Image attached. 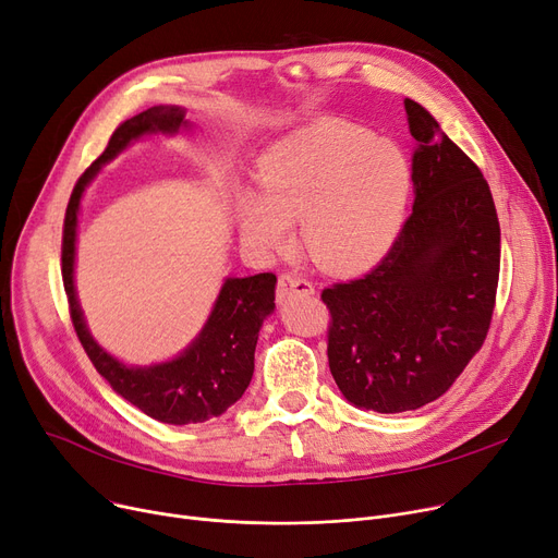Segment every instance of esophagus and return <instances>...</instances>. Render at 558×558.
Wrapping results in <instances>:
<instances>
[{"mask_svg": "<svg viewBox=\"0 0 558 558\" xmlns=\"http://www.w3.org/2000/svg\"><path fill=\"white\" fill-rule=\"evenodd\" d=\"M296 294H314V284L307 278L296 276V274H291V271L282 274L278 278V299L287 301V299L296 296Z\"/></svg>", "mask_w": 558, "mask_h": 558, "instance_id": "obj_1", "label": "esophagus"}]
</instances>
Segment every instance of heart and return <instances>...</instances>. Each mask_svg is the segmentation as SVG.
I'll return each mask as SVG.
<instances>
[{"mask_svg":"<svg viewBox=\"0 0 558 558\" xmlns=\"http://www.w3.org/2000/svg\"><path fill=\"white\" fill-rule=\"evenodd\" d=\"M257 192H244L238 221L259 251L289 242L299 219L301 242L318 267L360 271L393 244L402 226L412 167L404 151L373 131L320 120L269 146L259 158Z\"/></svg>","mask_w":558,"mask_h":558,"instance_id":"obj_1","label":"heart"}]
</instances>
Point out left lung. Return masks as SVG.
Segmentation results:
<instances>
[{"label": "left lung", "mask_w": 558, "mask_h": 558, "mask_svg": "<svg viewBox=\"0 0 558 558\" xmlns=\"http://www.w3.org/2000/svg\"><path fill=\"white\" fill-rule=\"evenodd\" d=\"M418 149L414 210L362 278L335 282L328 362L337 387L379 414L441 398L488 335L500 278V221L480 167L416 101L404 99Z\"/></svg>", "instance_id": "obj_1"}]
</instances>
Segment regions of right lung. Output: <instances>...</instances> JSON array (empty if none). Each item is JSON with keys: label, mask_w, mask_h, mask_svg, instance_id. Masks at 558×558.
Wrapping results in <instances>:
<instances>
[{"label": "right lung", "mask_w": 558, "mask_h": 558, "mask_svg": "<svg viewBox=\"0 0 558 558\" xmlns=\"http://www.w3.org/2000/svg\"><path fill=\"white\" fill-rule=\"evenodd\" d=\"M187 126L185 110L179 106H154L114 129L106 151L87 167L76 181L63 223V284L70 316L83 350L101 377L140 412L169 425L203 423L221 416L238 402L253 377L255 343L262 320L276 307V276L257 274L228 278L219 291L215 310L192 345L165 364L126 366L110 357L85 328L83 312L74 291V244L76 215L85 185L101 165L112 160L126 146L146 133H175Z\"/></svg>", "instance_id": "1"}]
</instances>
